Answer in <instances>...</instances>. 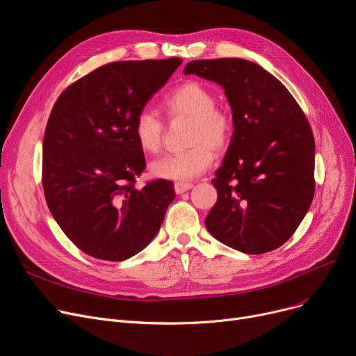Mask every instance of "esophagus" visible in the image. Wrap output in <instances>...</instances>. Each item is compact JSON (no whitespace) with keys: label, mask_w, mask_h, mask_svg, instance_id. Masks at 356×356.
<instances>
[{"label":"esophagus","mask_w":356,"mask_h":356,"mask_svg":"<svg viewBox=\"0 0 356 356\" xmlns=\"http://www.w3.org/2000/svg\"><path fill=\"white\" fill-rule=\"evenodd\" d=\"M192 188H193V184L189 183V181H177V183H175V192H176L177 195H181V193H184V192H188V191H191Z\"/></svg>","instance_id":"obj_1"}]
</instances>
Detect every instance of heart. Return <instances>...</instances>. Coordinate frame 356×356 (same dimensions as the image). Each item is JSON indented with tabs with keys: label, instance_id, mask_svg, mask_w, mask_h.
<instances>
[{
	"label": "heart",
	"instance_id": "b5f03b06",
	"mask_svg": "<svg viewBox=\"0 0 356 356\" xmlns=\"http://www.w3.org/2000/svg\"><path fill=\"white\" fill-rule=\"evenodd\" d=\"M215 105L213 93L195 81L181 83L164 98L163 109L168 118H188L186 144L191 147L149 164L156 177L176 181L199 177L212 165L213 149L222 152L229 145L234 133L232 117ZM133 134L143 152L156 154L163 144L164 124L152 111L144 109L133 122Z\"/></svg>",
	"mask_w": 356,
	"mask_h": 356
}]
</instances>
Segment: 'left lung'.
<instances>
[{
    "label": "left lung",
    "mask_w": 356,
    "mask_h": 356,
    "mask_svg": "<svg viewBox=\"0 0 356 356\" xmlns=\"http://www.w3.org/2000/svg\"><path fill=\"white\" fill-rule=\"evenodd\" d=\"M183 73L222 86L232 111L208 231L244 254L282 247L314 195V138L302 108L270 72L245 59L192 60Z\"/></svg>",
    "instance_id": "1"
}]
</instances>
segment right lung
<instances>
[{
    "label": "right lung",
    "instance_id": "right-lung-1",
    "mask_svg": "<svg viewBox=\"0 0 356 356\" xmlns=\"http://www.w3.org/2000/svg\"><path fill=\"white\" fill-rule=\"evenodd\" d=\"M181 59L114 62L66 88L43 140V189L50 213L88 255L124 261L157 235L175 199L173 181L136 188L145 167L133 134L138 112Z\"/></svg>",
    "mask_w": 356,
    "mask_h": 356
}]
</instances>
